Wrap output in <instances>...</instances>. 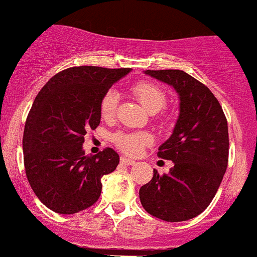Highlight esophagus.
<instances>
[{
    "label": "esophagus",
    "instance_id": "esophagus-1",
    "mask_svg": "<svg viewBox=\"0 0 257 257\" xmlns=\"http://www.w3.org/2000/svg\"><path fill=\"white\" fill-rule=\"evenodd\" d=\"M120 161H121V164H122V165H127V166H128V165H134L135 164L134 160L127 159V157H123V156L121 157Z\"/></svg>",
    "mask_w": 257,
    "mask_h": 257
}]
</instances>
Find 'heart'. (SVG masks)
Wrapping results in <instances>:
<instances>
[{"instance_id": "heart-1", "label": "heart", "mask_w": 257, "mask_h": 257, "mask_svg": "<svg viewBox=\"0 0 257 257\" xmlns=\"http://www.w3.org/2000/svg\"><path fill=\"white\" fill-rule=\"evenodd\" d=\"M132 92L135 93L137 100L149 112L155 113L165 107L167 102L166 92L160 86L152 82L142 81L136 83L132 87ZM118 103V95L116 91L108 90L105 92L100 101V113L102 118L108 120L116 112ZM152 139L147 132H116L112 136V142L118 150L126 155L136 156L144 150L145 146L151 144Z\"/></svg>"}]
</instances>
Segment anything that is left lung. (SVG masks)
Segmentation results:
<instances>
[{
  "label": "left lung",
  "mask_w": 257,
  "mask_h": 257,
  "mask_svg": "<svg viewBox=\"0 0 257 257\" xmlns=\"http://www.w3.org/2000/svg\"><path fill=\"white\" fill-rule=\"evenodd\" d=\"M145 73L175 88L180 113L172 135L157 152L174 166L162 176L154 170L151 181L140 189V201L150 215L167 222L190 220L209 206L227 169V120L214 93L189 73Z\"/></svg>",
  "instance_id": "obj_1"
}]
</instances>
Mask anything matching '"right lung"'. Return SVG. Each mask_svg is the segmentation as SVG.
Wrapping results in <instances>:
<instances>
[{"label": "right lung", "mask_w": 257, "mask_h": 257, "mask_svg": "<svg viewBox=\"0 0 257 257\" xmlns=\"http://www.w3.org/2000/svg\"><path fill=\"white\" fill-rule=\"evenodd\" d=\"M131 68L70 67L56 73L36 96L24 131V162L32 190L45 206L71 215L92 206L101 177L115 171L120 156L106 147L86 156L88 130L100 125V101Z\"/></svg>", "instance_id": "obj_1"}]
</instances>
